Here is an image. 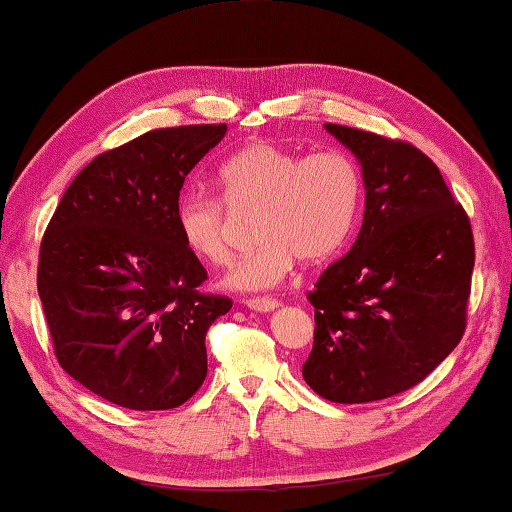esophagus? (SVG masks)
I'll use <instances>...</instances> for the list:
<instances>
[{
	"label": "esophagus",
	"mask_w": 512,
	"mask_h": 512,
	"mask_svg": "<svg viewBox=\"0 0 512 512\" xmlns=\"http://www.w3.org/2000/svg\"><path fill=\"white\" fill-rule=\"evenodd\" d=\"M244 304L248 308L257 310V313H270V310H275L279 306L277 299H273V297H250Z\"/></svg>",
	"instance_id": "34e87169"
}]
</instances>
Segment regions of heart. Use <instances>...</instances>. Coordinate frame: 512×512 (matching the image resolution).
I'll return each mask as SVG.
<instances>
[{"instance_id":"1","label":"heart","mask_w":512,"mask_h":512,"mask_svg":"<svg viewBox=\"0 0 512 512\" xmlns=\"http://www.w3.org/2000/svg\"><path fill=\"white\" fill-rule=\"evenodd\" d=\"M217 184L229 208H257L259 244L224 277V286L237 290L277 286L297 257L319 264L339 253L362 197L357 164L337 148L302 157L284 146L255 142L219 166ZM225 205L204 193H186L175 210L182 244L206 264H224L230 257Z\"/></svg>"}]
</instances>
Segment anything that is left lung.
<instances>
[{
    "label": "left lung",
    "mask_w": 512,
    "mask_h": 512,
    "mask_svg": "<svg viewBox=\"0 0 512 512\" xmlns=\"http://www.w3.org/2000/svg\"><path fill=\"white\" fill-rule=\"evenodd\" d=\"M362 164L364 222L353 248L319 275L306 384L337 404L417 386L466 330L473 228L430 157L402 139L326 124Z\"/></svg>",
    "instance_id": "left-lung-1"
}]
</instances>
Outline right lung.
Segmentation results:
<instances>
[{
	"label": "right lung",
	"instance_id": "add662e5",
	"mask_svg": "<svg viewBox=\"0 0 512 512\" xmlns=\"http://www.w3.org/2000/svg\"><path fill=\"white\" fill-rule=\"evenodd\" d=\"M226 124L157 128L97 155L66 188L39 246L37 293L59 366L130 410H168L206 379V333L233 302L182 244L184 179Z\"/></svg>",
	"mask_w": 512,
	"mask_h": 512
}]
</instances>
